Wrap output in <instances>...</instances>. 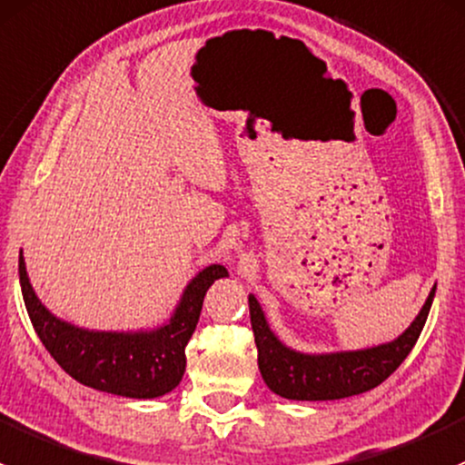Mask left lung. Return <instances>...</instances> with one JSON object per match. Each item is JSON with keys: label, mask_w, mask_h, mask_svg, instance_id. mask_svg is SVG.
Masks as SVG:
<instances>
[{"label": "left lung", "mask_w": 465, "mask_h": 465, "mask_svg": "<svg viewBox=\"0 0 465 465\" xmlns=\"http://www.w3.org/2000/svg\"><path fill=\"white\" fill-rule=\"evenodd\" d=\"M434 291L437 284L430 291L414 322L391 342L331 353H304L286 347L268 327L264 311L251 293L248 309L257 344V365L268 390L289 401H336L374 390L408 358L423 331Z\"/></svg>", "instance_id": "1"}]
</instances>
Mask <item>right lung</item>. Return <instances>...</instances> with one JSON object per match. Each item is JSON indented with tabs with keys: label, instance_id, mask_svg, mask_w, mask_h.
<instances>
[{
	"label": "right lung",
	"instance_id": "right-lung-1",
	"mask_svg": "<svg viewBox=\"0 0 465 465\" xmlns=\"http://www.w3.org/2000/svg\"><path fill=\"white\" fill-rule=\"evenodd\" d=\"M222 264L199 271L181 293L167 322L138 331H95L75 327L51 313L33 291L19 252V284L33 329L57 365L83 385L127 399H156L181 382L185 344L197 329L201 306L214 280L226 277Z\"/></svg>",
	"mask_w": 465,
	"mask_h": 465
}]
</instances>
